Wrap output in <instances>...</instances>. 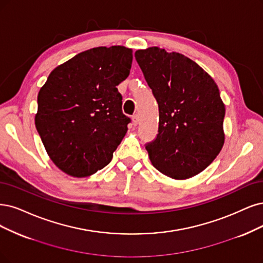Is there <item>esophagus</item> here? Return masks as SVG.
Returning <instances> with one entry per match:
<instances>
[{"label": "esophagus", "mask_w": 263, "mask_h": 263, "mask_svg": "<svg viewBox=\"0 0 263 263\" xmlns=\"http://www.w3.org/2000/svg\"><path fill=\"white\" fill-rule=\"evenodd\" d=\"M139 121H140V119H139V115H137V114L133 115V116H132V122H133V124H134V125H137V124L139 123Z\"/></svg>", "instance_id": "obj_1"}]
</instances>
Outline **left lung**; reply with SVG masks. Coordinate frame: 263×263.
<instances>
[{
    "instance_id": "left-lung-1",
    "label": "left lung",
    "mask_w": 263,
    "mask_h": 263,
    "mask_svg": "<svg viewBox=\"0 0 263 263\" xmlns=\"http://www.w3.org/2000/svg\"><path fill=\"white\" fill-rule=\"evenodd\" d=\"M158 103V134L147 143L153 166L176 180L192 178L224 144L226 106L212 78L189 57L157 46L134 54Z\"/></svg>"
}]
</instances>
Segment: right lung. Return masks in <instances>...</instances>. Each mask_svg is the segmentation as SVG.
<instances>
[{
    "label": "right lung",
    "mask_w": 263,
    "mask_h": 263,
    "mask_svg": "<svg viewBox=\"0 0 263 263\" xmlns=\"http://www.w3.org/2000/svg\"><path fill=\"white\" fill-rule=\"evenodd\" d=\"M128 47L100 46L56 67L37 94L35 128L52 161L76 178L107 166L128 131L117 85L132 65Z\"/></svg>",
    "instance_id": "add662e5"
}]
</instances>
